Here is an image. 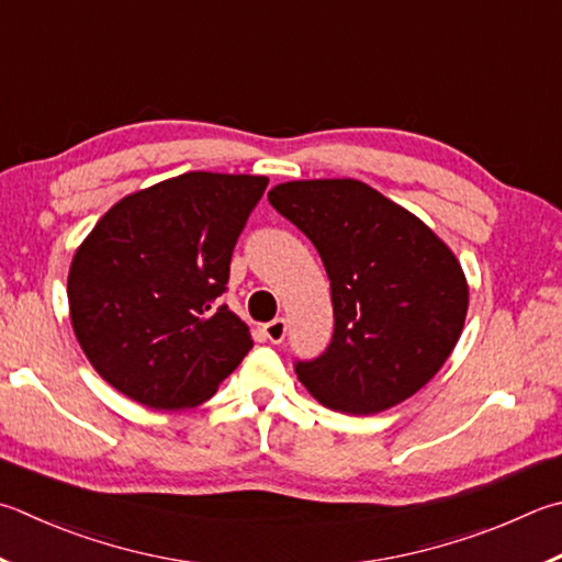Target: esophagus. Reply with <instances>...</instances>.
Instances as JSON below:
<instances>
[{"label": "esophagus", "mask_w": 562, "mask_h": 562, "mask_svg": "<svg viewBox=\"0 0 562 562\" xmlns=\"http://www.w3.org/2000/svg\"><path fill=\"white\" fill-rule=\"evenodd\" d=\"M265 336H268V341L272 344H282L284 336H288V322L282 319V316H278V319H272L262 326Z\"/></svg>", "instance_id": "1"}]
</instances>
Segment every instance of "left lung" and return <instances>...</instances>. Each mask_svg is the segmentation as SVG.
<instances>
[{
  "label": "left lung",
  "instance_id": "8db88e82",
  "mask_svg": "<svg viewBox=\"0 0 562 562\" xmlns=\"http://www.w3.org/2000/svg\"><path fill=\"white\" fill-rule=\"evenodd\" d=\"M268 199L307 236L331 280L334 336L294 366L336 413L373 415L407 401L442 369L464 329L469 284L425 223L359 179H307Z\"/></svg>",
  "mask_w": 562,
  "mask_h": 562
}]
</instances>
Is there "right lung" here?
Segmentation results:
<instances>
[{
	"label": "right lung",
	"instance_id": "obj_1",
	"mask_svg": "<svg viewBox=\"0 0 562 562\" xmlns=\"http://www.w3.org/2000/svg\"><path fill=\"white\" fill-rule=\"evenodd\" d=\"M268 177L187 171L120 199L68 270L80 349L120 391L155 411L196 407L252 349L223 294L231 255Z\"/></svg>",
	"mask_w": 562,
	"mask_h": 562
}]
</instances>
